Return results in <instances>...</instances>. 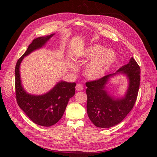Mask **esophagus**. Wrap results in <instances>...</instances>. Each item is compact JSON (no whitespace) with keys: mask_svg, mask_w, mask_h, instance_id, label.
I'll return each instance as SVG.
<instances>
[{"mask_svg":"<svg viewBox=\"0 0 157 157\" xmlns=\"http://www.w3.org/2000/svg\"><path fill=\"white\" fill-rule=\"evenodd\" d=\"M83 89V86L81 84H77V86H76V90L77 91H80V90H82Z\"/></svg>","mask_w":157,"mask_h":157,"instance_id":"obj_1","label":"esophagus"}]
</instances>
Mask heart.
Wrapping results in <instances>:
<instances>
[{
    "label": "heart",
    "mask_w": 157,
    "mask_h": 157,
    "mask_svg": "<svg viewBox=\"0 0 157 157\" xmlns=\"http://www.w3.org/2000/svg\"><path fill=\"white\" fill-rule=\"evenodd\" d=\"M82 58L84 62L92 59L85 67L84 73L88 79L97 80L110 69L115 60V54L113 50L106 49L100 44H93L86 47ZM72 69L76 70L75 67Z\"/></svg>",
    "instance_id": "obj_1"
}]
</instances>
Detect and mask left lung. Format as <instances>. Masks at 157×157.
Segmentation results:
<instances>
[{
	"instance_id": "obj_1",
	"label": "left lung",
	"mask_w": 157,
	"mask_h": 157,
	"mask_svg": "<svg viewBox=\"0 0 157 157\" xmlns=\"http://www.w3.org/2000/svg\"><path fill=\"white\" fill-rule=\"evenodd\" d=\"M118 73L127 76L129 86L124 98L115 99L109 96L105 87L108 78ZM140 82V67L133 58L115 73L87 82V113L93 124L99 128H110L120 123L134 105Z\"/></svg>"
}]
</instances>
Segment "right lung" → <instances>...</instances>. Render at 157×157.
<instances>
[{"mask_svg": "<svg viewBox=\"0 0 157 157\" xmlns=\"http://www.w3.org/2000/svg\"><path fill=\"white\" fill-rule=\"evenodd\" d=\"M54 34L38 37L28 46L27 50L17 61L15 67V88L17 103L27 116L35 124L51 126L62 117L69 99L75 94V82L61 81L48 92L40 96L27 94L20 79V65L25 56L43 46Z\"/></svg>", "mask_w": 157, "mask_h": 157, "instance_id": "add662e5", "label": "right lung"}]
</instances>
